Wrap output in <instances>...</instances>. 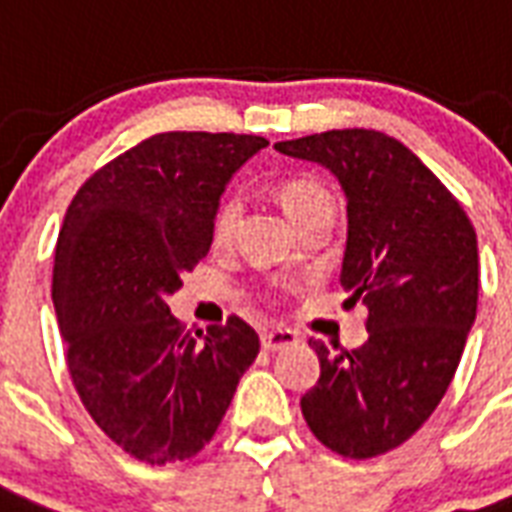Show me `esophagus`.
<instances>
[{
  "mask_svg": "<svg viewBox=\"0 0 512 512\" xmlns=\"http://www.w3.org/2000/svg\"><path fill=\"white\" fill-rule=\"evenodd\" d=\"M300 338L292 330H264L261 333V349L264 352H281V349H289V346H297Z\"/></svg>",
  "mask_w": 512,
  "mask_h": 512,
  "instance_id": "obj_1",
  "label": "esophagus"
}]
</instances>
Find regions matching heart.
<instances>
[{"instance_id":"obj_1","label":"heart","mask_w":512,"mask_h":512,"mask_svg":"<svg viewBox=\"0 0 512 512\" xmlns=\"http://www.w3.org/2000/svg\"><path fill=\"white\" fill-rule=\"evenodd\" d=\"M278 199H281L283 212L289 215L292 223H297V220H302L305 215H311L316 210L335 207L330 190L319 185V182H313V179H292V182H286L281 193H278ZM240 215L242 204L237 196H229V199L220 201L218 210L212 215V240L218 242V245H226L234 237V231H237Z\"/></svg>"}]
</instances>
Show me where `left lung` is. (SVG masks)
Segmentation results:
<instances>
[{
	"instance_id": "1",
	"label": "left lung",
	"mask_w": 512,
	"mask_h": 512,
	"mask_svg": "<svg viewBox=\"0 0 512 512\" xmlns=\"http://www.w3.org/2000/svg\"><path fill=\"white\" fill-rule=\"evenodd\" d=\"M275 149L341 182L343 305H368L365 346L333 353L311 341L322 374L302 395V417L333 453L374 458L404 445L453 382L477 313V234L434 171L379 130H327Z\"/></svg>"
}]
</instances>
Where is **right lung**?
Returning <instances> with one entry per match:
<instances>
[{"instance_id":"1","label":"right lung","mask_w":512,"mask_h":512,"mask_svg":"<svg viewBox=\"0 0 512 512\" xmlns=\"http://www.w3.org/2000/svg\"><path fill=\"white\" fill-rule=\"evenodd\" d=\"M261 136L158 133L81 185L54 256V308L73 384L92 420L147 464L196 455L218 431L259 354L231 316L199 339L169 311L212 245L229 179Z\"/></svg>"}]
</instances>
